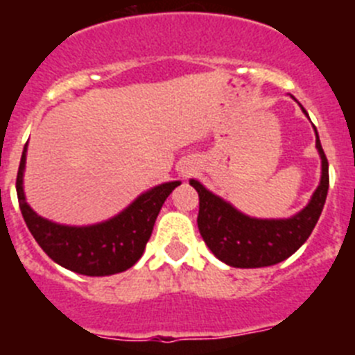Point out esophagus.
<instances>
[{"mask_svg":"<svg viewBox=\"0 0 355 355\" xmlns=\"http://www.w3.org/2000/svg\"><path fill=\"white\" fill-rule=\"evenodd\" d=\"M183 175H184V178H187V175H192V171H188V168H187V171L183 172Z\"/></svg>","mask_w":355,"mask_h":355,"instance_id":"1","label":"esophagus"}]
</instances>
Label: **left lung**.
Segmentation results:
<instances>
[{
	"label": "left lung",
	"mask_w": 355,
	"mask_h": 355,
	"mask_svg": "<svg viewBox=\"0 0 355 355\" xmlns=\"http://www.w3.org/2000/svg\"><path fill=\"white\" fill-rule=\"evenodd\" d=\"M302 112L307 115L304 108ZM316 149L322 158L320 184L306 208L290 218L247 216L199 181L190 180L199 193V233L216 258L234 268H261L284 261L304 245L322 215L329 190V163L318 133Z\"/></svg>",
	"instance_id": "obj_1"
}]
</instances>
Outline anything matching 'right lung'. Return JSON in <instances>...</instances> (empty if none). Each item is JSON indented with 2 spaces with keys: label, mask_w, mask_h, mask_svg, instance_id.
Returning <instances> with one entry per match:
<instances>
[{
  "label": "right lung",
  "mask_w": 355,
  "mask_h": 355,
  "mask_svg": "<svg viewBox=\"0 0 355 355\" xmlns=\"http://www.w3.org/2000/svg\"><path fill=\"white\" fill-rule=\"evenodd\" d=\"M26 146L19 163L17 190L19 208L30 233L49 258L60 266L81 275H114L124 272L142 258L156 216L163 202L181 181H171L150 188L131 202L124 211L101 224L62 225L37 215L26 202L23 190Z\"/></svg>",
  "instance_id": "add662e5"
}]
</instances>
